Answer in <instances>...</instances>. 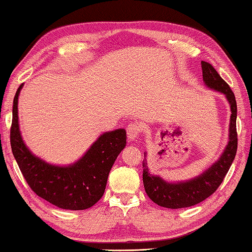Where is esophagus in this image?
Instances as JSON below:
<instances>
[{"mask_svg":"<svg viewBox=\"0 0 252 252\" xmlns=\"http://www.w3.org/2000/svg\"><path fill=\"white\" fill-rule=\"evenodd\" d=\"M141 126H140V124L138 123H130L128 124V126H127V135H128V139L129 140H134L136 139L139 136V134L141 133Z\"/></svg>","mask_w":252,"mask_h":252,"instance_id":"obj_1","label":"esophagus"}]
</instances>
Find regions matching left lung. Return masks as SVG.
<instances>
[{
  "mask_svg": "<svg viewBox=\"0 0 252 252\" xmlns=\"http://www.w3.org/2000/svg\"><path fill=\"white\" fill-rule=\"evenodd\" d=\"M202 80L210 89L223 94L230 105V124H229V141L223 150L220 158L211 165L205 172L186 182L168 183L159 176L150 175L147 168L146 159L143 161V186L146 193L155 204L166 208H184L191 207L204 201L218 190V188L226 177L228 170L233 163L237 150V132L236 116L237 105L235 94L230 87L224 82L214 67L206 61H201ZM146 155V154H145Z\"/></svg>",
  "mask_w": 252,
  "mask_h": 252,
  "instance_id": "8db88e82",
  "label": "left lung"
}]
</instances>
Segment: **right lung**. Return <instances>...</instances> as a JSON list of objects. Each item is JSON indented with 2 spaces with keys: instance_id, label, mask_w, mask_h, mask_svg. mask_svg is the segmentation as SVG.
I'll return each instance as SVG.
<instances>
[{
  "instance_id": "obj_1",
  "label": "right lung",
  "mask_w": 252,
  "mask_h": 252,
  "mask_svg": "<svg viewBox=\"0 0 252 252\" xmlns=\"http://www.w3.org/2000/svg\"><path fill=\"white\" fill-rule=\"evenodd\" d=\"M18 88L12 106L11 150L31 190L39 197L63 210L82 211L103 197L114 161L126 146L124 128L105 132L74 164L53 165L29 150L23 141L18 124Z\"/></svg>"
}]
</instances>
